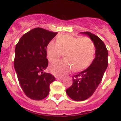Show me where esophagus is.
I'll return each mask as SVG.
<instances>
[{
	"label": "esophagus",
	"mask_w": 121,
	"mask_h": 121,
	"mask_svg": "<svg viewBox=\"0 0 121 121\" xmlns=\"http://www.w3.org/2000/svg\"><path fill=\"white\" fill-rule=\"evenodd\" d=\"M56 79H57V80H62L63 78L61 77H56Z\"/></svg>",
	"instance_id": "obj_1"
}]
</instances>
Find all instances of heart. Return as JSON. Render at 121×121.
<instances>
[{"mask_svg":"<svg viewBox=\"0 0 121 121\" xmlns=\"http://www.w3.org/2000/svg\"><path fill=\"white\" fill-rule=\"evenodd\" d=\"M64 53L63 60L52 63L50 71L57 77H63L70 72L72 67L75 71L82 70L92 63L95 54L93 41L88 37H77L70 35L57 36L56 43L50 41L46 47L48 61L53 62Z\"/></svg>","mask_w":121,"mask_h":121,"instance_id":"b5f03b06","label":"heart"}]
</instances>
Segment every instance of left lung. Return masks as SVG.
Segmentation results:
<instances>
[{"mask_svg": "<svg viewBox=\"0 0 121 121\" xmlns=\"http://www.w3.org/2000/svg\"><path fill=\"white\" fill-rule=\"evenodd\" d=\"M81 33L91 39L95 48V57L86 69L73 77V84L66 90L68 97L76 101L89 98L102 80L108 67V52L104 43L96 35L86 31Z\"/></svg>", "mask_w": 121, "mask_h": 121, "instance_id": "8db88e82", "label": "left lung"}]
</instances>
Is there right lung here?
Instances as JSON below:
<instances>
[{
	"label": "right lung",
	"mask_w": 121,
	"mask_h": 121,
	"mask_svg": "<svg viewBox=\"0 0 121 121\" xmlns=\"http://www.w3.org/2000/svg\"><path fill=\"white\" fill-rule=\"evenodd\" d=\"M42 28H35L20 38L16 46L14 66L23 92L29 98L41 100L50 92L55 77L43 72L48 66L46 47L57 35Z\"/></svg>",
	"instance_id": "add662e5"
}]
</instances>
